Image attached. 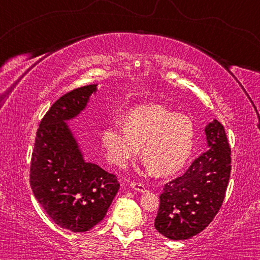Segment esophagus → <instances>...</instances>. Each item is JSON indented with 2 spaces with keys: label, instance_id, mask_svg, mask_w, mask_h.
<instances>
[{
  "label": "esophagus",
  "instance_id": "34e87169",
  "mask_svg": "<svg viewBox=\"0 0 260 260\" xmlns=\"http://www.w3.org/2000/svg\"><path fill=\"white\" fill-rule=\"evenodd\" d=\"M131 187L134 189V190H136V191H146V186H144V183H142V182H138V181H133V182H131Z\"/></svg>",
  "mask_w": 260,
  "mask_h": 260
}]
</instances>
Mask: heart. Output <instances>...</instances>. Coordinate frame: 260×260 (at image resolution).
<instances>
[{"label": "heart", "instance_id": "heart-1", "mask_svg": "<svg viewBox=\"0 0 260 260\" xmlns=\"http://www.w3.org/2000/svg\"><path fill=\"white\" fill-rule=\"evenodd\" d=\"M122 127H108L101 144L108 159L125 167L138 155L159 175L175 173L187 164L196 144L195 122L187 114L173 113L160 105L135 109L121 120Z\"/></svg>", "mask_w": 260, "mask_h": 260}]
</instances>
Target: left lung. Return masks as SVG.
Here are the masks:
<instances>
[{
	"instance_id": "left-lung-1",
	"label": "left lung",
	"mask_w": 260,
	"mask_h": 260,
	"mask_svg": "<svg viewBox=\"0 0 260 260\" xmlns=\"http://www.w3.org/2000/svg\"><path fill=\"white\" fill-rule=\"evenodd\" d=\"M205 134L210 150L167 182L159 195L155 228L167 239L187 240L204 231L225 200L232 170L230 143L218 120L206 126Z\"/></svg>"
}]
</instances>
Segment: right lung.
Wrapping results in <instances>:
<instances>
[{
  "label": "right lung",
  "mask_w": 260,
  "mask_h": 260,
  "mask_svg": "<svg viewBox=\"0 0 260 260\" xmlns=\"http://www.w3.org/2000/svg\"><path fill=\"white\" fill-rule=\"evenodd\" d=\"M96 85L76 88L51 105L39 125L29 169L35 199L65 230L82 233L102 221L119 190L116 175L86 162L65 120L85 109Z\"/></svg>",
  "instance_id": "1"
}]
</instances>
